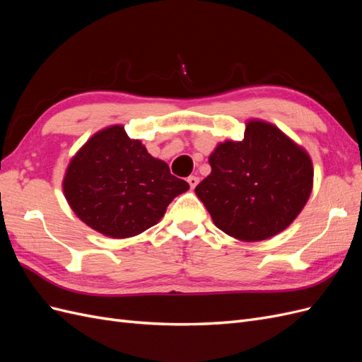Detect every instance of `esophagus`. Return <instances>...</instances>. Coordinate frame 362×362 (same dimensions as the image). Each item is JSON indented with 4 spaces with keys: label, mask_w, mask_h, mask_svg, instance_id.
<instances>
[{
    "label": "esophagus",
    "mask_w": 362,
    "mask_h": 362,
    "mask_svg": "<svg viewBox=\"0 0 362 362\" xmlns=\"http://www.w3.org/2000/svg\"><path fill=\"white\" fill-rule=\"evenodd\" d=\"M187 182H189V185L192 189H194L196 185H198V182H199V178L198 177H194V175H192V177H189L187 178Z\"/></svg>",
    "instance_id": "34e87169"
}]
</instances>
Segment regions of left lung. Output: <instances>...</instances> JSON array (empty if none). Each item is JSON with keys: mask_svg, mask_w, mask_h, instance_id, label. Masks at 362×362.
I'll return each instance as SVG.
<instances>
[{"mask_svg": "<svg viewBox=\"0 0 362 362\" xmlns=\"http://www.w3.org/2000/svg\"><path fill=\"white\" fill-rule=\"evenodd\" d=\"M208 161L211 173L194 192L214 225L243 242L284 231L313 190L310 156L262 120L247 122L242 141L217 145Z\"/></svg>", "mask_w": 362, "mask_h": 362, "instance_id": "left-lung-1", "label": "left lung"}]
</instances>
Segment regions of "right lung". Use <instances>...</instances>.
Here are the masks:
<instances>
[{"mask_svg": "<svg viewBox=\"0 0 362 362\" xmlns=\"http://www.w3.org/2000/svg\"><path fill=\"white\" fill-rule=\"evenodd\" d=\"M189 184L173 177L124 127L96 133L71 160L63 180L64 196L81 221L112 238L146 231L166 213Z\"/></svg>", "mask_w": 362, "mask_h": 362, "instance_id": "right-lung-1", "label": "right lung"}]
</instances>
